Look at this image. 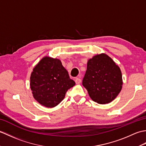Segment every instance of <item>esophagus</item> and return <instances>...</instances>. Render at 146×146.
Here are the masks:
<instances>
[{"instance_id": "esophagus-1", "label": "esophagus", "mask_w": 146, "mask_h": 146, "mask_svg": "<svg viewBox=\"0 0 146 146\" xmlns=\"http://www.w3.org/2000/svg\"><path fill=\"white\" fill-rule=\"evenodd\" d=\"M75 83H76V84H80V83L82 82V80L79 78H76L75 79Z\"/></svg>"}]
</instances>
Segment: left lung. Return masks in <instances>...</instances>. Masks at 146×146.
<instances>
[{
	"mask_svg": "<svg viewBox=\"0 0 146 146\" xmlns=\"http://www.w3.org/2000/svg\"><path fill=\"white\" fill-rule=\"evenodd\" d=\"M82 84L92 100L99 104H108L122 90V73L108 55L97 54L88 61Z\"/></svg>",
	"mask_w": 146,
	"mask_h": 146,
	"instance_id": "left-lung-1",
	"label": "left lung"
}]
</instances>
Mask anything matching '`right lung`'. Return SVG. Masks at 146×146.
Returning <instances> with one entry per match:
<instances>
[{
  "label": "right lung",
  "mask_w": 146,
  "mask_h": 146,
  "mask_svg": "<svg viewBox=\"0 0 146 146\" xmlns=\"http://www.w3.org/2000/svg\"><path fill=\"white\" fill-rule=\"evenodd\" d=\"M30 87L37 102L46 107L56 106L63 100L68 89L75 82L58 59L44 57L34 68Z\"/></svg>",
  "instance_id": "obj_1"
}]
</instances>
